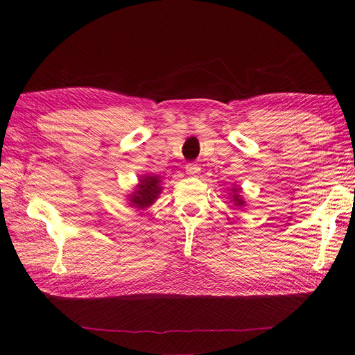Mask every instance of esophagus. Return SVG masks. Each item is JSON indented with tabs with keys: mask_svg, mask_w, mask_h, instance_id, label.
Returning <instances> with one entry per match:
<instances>
[{
	"mask_svg": "<svg viewBox=\"0 0 355 355\" xmlns=\"http://www.w3.org/2000/svg\"><path fill=\"white\" fill-rule=\"evenodd\" d=\"M185 171L189 176H196L200 171V167L197 164H193V162H189V164H187V167H185Z\"/></svg>",
	"mask_w": 355,
	"mask_h": 355,
	"instance_id": "esophagus-1",
	"label": "esophagus"
}]
</instances>
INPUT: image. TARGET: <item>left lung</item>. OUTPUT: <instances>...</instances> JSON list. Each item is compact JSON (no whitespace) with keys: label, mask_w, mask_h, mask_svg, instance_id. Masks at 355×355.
<instances>
[{"label":"left lung","mask_w":355,"mask_h":355,"mask_svg":"<svg viewBox=\"0 0 355 355\" xmlns=\"http://www.w3.org/2000/svg\"><path fill=\"white\" fill-rule=\"evenodd\" d=\"M228 196H230V201H232V203L236 207H245L246 206V201L242 197V188L241 187L234 185L233 188H230Z\"/></svg>","instance_id":"left-lung-1"}]
</instances>
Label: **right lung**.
<instances>
[{"mask_svg": "<svg viewBox=\"0 0 355 355\" xmlns=\"http://www.w3.org/2000/svg\"><path fill=\"white\" fill-rule=\"evenodd\" d=\"M162 191V180L158 175H141L139 184L127 196L128 206L137 210H145L158 200Z\"/></svg>", "mask_w": 355, "mask_h": 355, "instance_id": "add662e5", "label": "right lung"}]
</instances>
